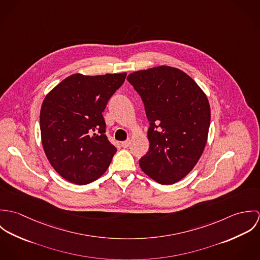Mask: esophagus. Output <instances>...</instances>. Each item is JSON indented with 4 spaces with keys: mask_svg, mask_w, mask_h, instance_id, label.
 Here are the masks:
<instances>
[{
    "mask_svg": "<svg viewBox=\"0 0 260 260\" xmlns=\"http://www.w3.org/2000/svg\"><path fill=\"white\" fill-rule=\"evenodd\" d=\"M130 143H131L130 139H127L126 141H123V142L121 143V146H122L123 148H127V147L130 145Z\"/></svg>",
    "mask_w": 260,
    "mask_h": 260,
    "instance_id": "esophagus-1",
    "label": "esophagus"
}]
</instances>
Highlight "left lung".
<instances>
[{
    "label": "left lung",
    "mask_w": 260,
    "mask_h": 260,
    "mask_svg": "<svg viewBox=\"0 0 260 260\" xmlns=\"http://www.w3.org/2000/svg\"><path fill=\"white\" fill-rule=\"evenodd\" d=\"M149 121V151L141 169L160 184H173L194 168L210 125L208 99L183 71L159 66L128 75Z\"/></svg>",
    "instance_id": "8db88e82"
}]
</instances>
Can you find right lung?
Listing matches in <instances>:
<instances>
[{
  "instance_id": "right-lung-1",
  "label": "right lung",
  "mask_w": 260,
  "mask_h": 260,
  "mask_svg": "<svg viewBox=\"0 0 260 260\" xmlns=\"http://www.w3.org/2000/svg\"><path fill=\"white\" fill-rule=\"evenodd\" d=\"M126 75H71L45 97L40 113L43 148L67 181L88 184L109 167L117 149L106 136L102 112Z\"/></svg>"
}]
</instances>
